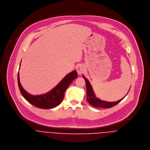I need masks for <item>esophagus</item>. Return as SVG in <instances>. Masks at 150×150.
Wrapping results in <instances>:
<instances>
[{"label": "esophagus", "instance_id": "esophagus-1", "mask_svg": "<svg viewBox=\"0 0 150 150\" xmlns=\"http://www.w3.org/2000/svg\"><path fill=\"white\" fill-rule=\"evenodd\" d=\"M76 70H77V73L79 74H81L83 73L85 71L86 69H85L84 66H83V64H79V66H77V67L76 68Z\"/></svg>", "mask_w": 150, "mask_h": 150}]
</instances>
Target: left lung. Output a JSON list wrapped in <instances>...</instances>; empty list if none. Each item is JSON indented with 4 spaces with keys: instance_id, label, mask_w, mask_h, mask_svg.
<instances>
[{
    "instance_id": "obj_1",
    "label": "left lung",
    "mask_w": 150,
    "mask_h": 150,
    "mask_svg": "<svg viewBox=\"0 0 150 150\" xmlns=\"http://www.w3.org/2000/svg\"><path fill=\"white\" fill-rule=\"evenodd\" d=\"M83 79L86 81V100L93 107H100V108H110L113 107L119 103L125 97L122 99L113 102H106L104 100H102L100 99H98L96 97L92 87L89 81L86 79L84 76H83ZM130 90V89H129Z\"/></svg>"
}]
</instances>
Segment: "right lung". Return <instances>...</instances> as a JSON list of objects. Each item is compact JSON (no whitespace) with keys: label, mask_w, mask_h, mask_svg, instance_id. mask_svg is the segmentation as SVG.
I'll use <instances>...</instances> for the list:
<instances>
[{"label":"right lung","mask_w":150,"mask_h":150,"mask_svg":"<svg viewBox=\"0 0 150 150\" xmlns=\"http://www.w3.org/2000/svg\"><path fill=\"white\" fill-rule=\"evenodd\" d=\"M77 76L76 70L71 71L67 74L52 90L40 95H30L23 88L20 81L19 72L18 73V84L22 95L30 104L40 108L49 109L58 106L62 102L66 89Z\"/></svg>","instance_id":"1"}]
</instances>
